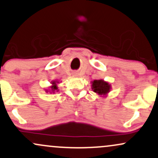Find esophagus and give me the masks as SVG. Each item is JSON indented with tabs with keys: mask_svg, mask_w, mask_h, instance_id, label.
Returning a JSON list of instances; mask_svg holds the SVG:
<instances>
[{
	"mask_svg": "<svg viewBox=\"0 0 158 158\" xmlns=\"http://www.w3.org/2000/svg\"><path fill=\"white\" fill-rule=\"evenodd\" d=\"M74 75H77V73H74Z\"/></svg>",
	"mask_w": 158,
	"mask_h": 158,
	"instance_id": "1",
	"label": "esophagus"
}]
</instances>
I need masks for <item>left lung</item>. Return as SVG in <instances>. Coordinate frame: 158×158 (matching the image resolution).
<instances>
[{
    "instance_id": "obj_1",
    "label": "left lung",
    "mask_w": 158,
    "mask_h": 158,
    "mask_svg": "<svg viewBox=\"0 0 158 158\" xmlns=\"http://www.w3.org/2000/svg\"><path fill=\"white\" fill-rule=\"evenodd\" d=\"M92 89L93 92L98 94H106L110 91L111 86L107 82H105L103 80H94L92 82Z\"/></svg>"
}]
</instances>
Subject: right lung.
Wrapping results in <instances>:
<instances>
[{
    "label": "right lung",
    "instance_id": "right-lung-1",
    "mask_svg": "<svg viewBox=\"0 0 158 158\" xmlns=\"http://www.w3.org/2000/svg\"><path fill=\"white\" fill-rule=\"evenodd\" d=\"M57 83H58V82H57ZM52 86L50 87L52 92H55V91H58V90H57V84H56V81H54V82H52Z\"/></svg>",
    "mask_w": 158,
    "mask_h": 158
}]
</instances>
